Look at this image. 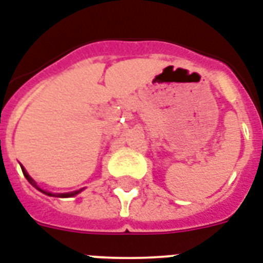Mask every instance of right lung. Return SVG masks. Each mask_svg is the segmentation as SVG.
I'll return each instance as SVG.
<instances>
[{
	"label": "right lung",
	"mask_w": 263,
	"mask_h": 263,
	"mask_svg": "<svg viewBox=\"0 0 263 263\" xmlns=\"http://www.w3.org/2000/svg\"><path fill=\"white\" fill-rule=\"evenodd\" d=\"M22 171H23V175H24V177H26V179L28 180V181H30V184H32V185H34V187L36 188V190H39V191H41V192H43V194H45V195H49V196H59V198H71V196L78 195V194H79V192L83 191V188H82V190H78V191L64 192V194H51V192L45 191V190H42V188L39 187L38 184L35 183V180L32 179V177H31V176L28 175V173H27V171H26V169H24V166H23V165H22Z\"/></svg>",
	"instance_id": "obj_1"
}]
</instances>
